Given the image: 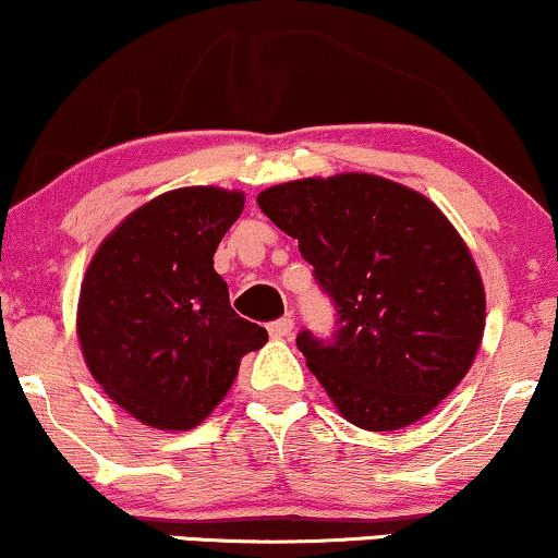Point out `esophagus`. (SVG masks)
<instances>
[{"label": "esophagus", "instance_id": "obj_1", "mask_svg": "<svg viewBox=\"0 0 558 558\" xmlns=\"http://www.w3.org/2000/svg\"><path fill=\"white\" fill-rule=\"evenodd\" d=\"M292 329H294V318L292 316H284V318L271 320V324H268V333H271L274 339H287L292 333Z\"/></svg>", "mask_w": 558, "mask_h": 558}]
</instances>
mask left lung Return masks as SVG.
<instances>
[{"label":"left lung","instance_id":"1","mask_svg":"<svg viewBox=\"0 0 558 558\" xmlns=\"http://www.w3.org/2000/svg\"><path fill=\"white\" fill-rule=\"evenodd\" d=\"M258 206L300 242L337 331L298 333L307 368L365 430L408 428L470 371L486 329L481 274L451 221L415 190L376 174L274 185Z\"/></svg>","mask_w":558,"mask_h":558}]
</instances>
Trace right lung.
<instances>
[{
    "label": "right lung",
    "instance_id": "obj_1",
    "mask_svg": "<svg viewBox=\"0 0 558 558\" xmlns=\"http://www.w3.org/2000/svg\"><path fill=\"white\" fill-rule=\"evenodd\" d=\"M245 195L180 187L148 201L98 245L83 277L77 339L90 376L143 425L187 430L227 397L264 326L229 305L214 253Z\"/></svg>",
    "mask_w": 558,
    "mask_h": 558
}]
</instances>
